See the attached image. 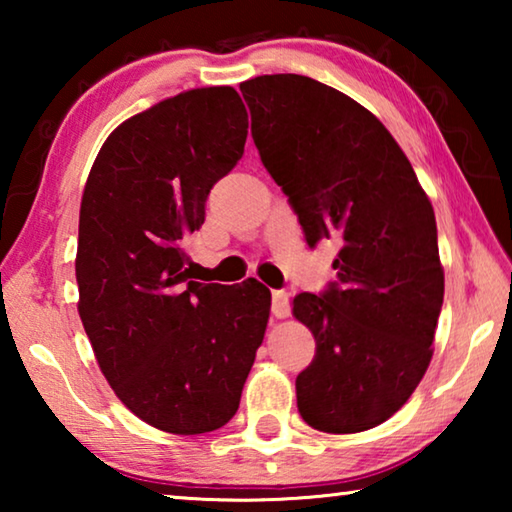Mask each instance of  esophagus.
<instances>
[{
    "label": "esophagus",
    "instance_id": "esophagus-1",
    "mask_svg": "<svg viewBox=\"0 0 512 512\" xmlns=\"http://www.w3.org/2000/svg\"><path fill=\"white\" fill-rule=\"evenodd\" d=\"M271 311L275 318H287L291 305H289V293L287 291H273L271 293Z\"/></svg>",
    "mask_w": 512,
    "mask_h": 512
}]
</instances>
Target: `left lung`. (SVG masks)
Wrapping results in <instances>:
<instances>
[{"label": "left lung", "mask_w": 512, "mask_h": 512, "mask_svg": "<svg viewBox=\"0 0 512 512\" xmlns=\"http://www.w3.org/2000/svg\"><path fill=\"white\" fill-rule=\"evenodd\" d=\"M266 171L311 248L332 239L336 280L298 293L316 339L296 379L309 427L357 433L397 413L420 384L443 307L436 216L400 144L343 92L300 74L239 85Z\"/></svg>", "instance_id": "1"}]
</instances>
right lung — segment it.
Returning a JSON list of instances; mask_svg holds the SVG:
<instances>
[{
    "label": "right lung",
    "instance_id": "right-lung-1",
    "mask_svg": "<svg viewBox=\"0 0 512 512\" xmlns=\"http://www.w3.org/2000/svg\"><path fill=\"white\" fill-rule=\"evenodd\" d=\"M235 88H198L117 126L83 189L79 316L103 377L137 418L196 436L223 427L264 341L271 291L189 280L183 239L244 155Z\"/></svg>",
    "mask_w": 512,
    "mask_h": 512
}]
</instances>
